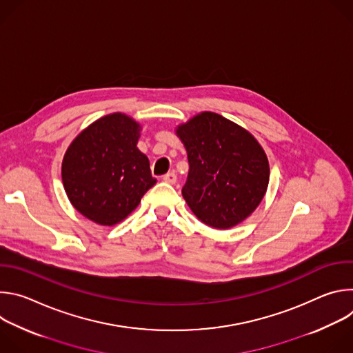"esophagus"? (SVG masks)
Segmentation results:
<instances>
[{"label": "esophagus", "instance_id": "34e87169", "mask_svg": "<svg viewBox=\"0 0 353 353\" xmlns=\"http://www.w3.org/2000/svg\"><path fill=\"white\" fill-rule=\"evenodd\" d=\"M163 181H165V183H169V184H174V183L177 181V176H176V173H174V172H169V173H166V174L163 176Z\"/></svg>", "mask_w": 353, "mask_h": 353}]
</instances>
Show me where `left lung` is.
<instances>
[{
    "mask_svg": "<svg viewBox=\"0 0 353 353\" xmlns=\"http://www.w3.org/2000/svg\"><path fill=\"white\" fill-rule=\"evenodd\" d=\"M188 158L183 196L192 214L215 229H230L256 211L268 181V158L239 124L203 112L177 125Z\"/></svg>",
    "mask_w": 353,
    "mask_h": 353,
    "instance_id": "8db88e82",
    "label": "left lung"
}]
</instances>
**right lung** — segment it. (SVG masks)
Returning a JSON list of instances; mask_svg holds the SVG:
<instances>
[{"label":"right lung","mask_w":353,"mask_h":353,"mask_svg":"<svg viewBox=\"0 0 353 353\" xmlns=\"http://www.w3.org/2000/svg\"><path fill=\"white\" fill-rule=\"evenodd\" d=\"M141 124L124 113L100 117L68 146L61 165L72 207L89 221L113 226L125 219L157 184L138 149Z\"/></svg>","instance_id":"1"}]
</instances>
